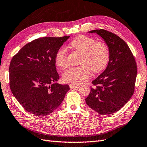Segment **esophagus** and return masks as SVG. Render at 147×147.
<instances>
[{
    "mask_svg": "<svg viewBox=\"0 0 147 147\" xmlns=\"http://www.w3.org/2000/svg\"><path fill=\"white\" fill-rule=\"evenodd\" d=\"M79 85H76V84H69V87L70 89H74V88L78 87Z\"/></svg>",
    "mask_w": 147,
    "mask_h": 147,
    "instance_id": "obj_1",
    "label": "esophagus"
}]
</instances>
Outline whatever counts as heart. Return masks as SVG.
<instances>
[{"label": "heart", "instance_id": "obj_1", "mask_svg": "<svg viewBox=\"0 0 147 147\" xmlns=\"http://www.w3.org/2000/svg\"><path fill=\"white\" fill-rule=\"evenodd\" d=\"M74 49L82 53L81 66L71 67L63 74V79L67 83L79 84L84 82L90 76L91 69L94 73H100L106 68L110 58V51L104 42L86 36H80L71 42ZM56 65L60 68L67 66L66 50L61 48L57 50L55 57Z\"/></svg>", "mask_w": 147, "mask_h": 147}]
</instances>
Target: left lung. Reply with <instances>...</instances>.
Segmentation results:
<instances>
[{"mask_svg": "<svg viewBox=\"0 0 147 147\" xmlns=\"http://www.w3.org/2000/svg\"><path fill=\"white\" fill-rule=\"evenodd\" d=\"M97 33L110 51L106 69L92 81L86 102L92 110L102 115L119 111L132 96L137 74L136 62L127 44L118 36L105 29L88 32Z\"/></svg>", "mask_w": 147, "mask_h": 147, "instance_id": "8db88e82", "label": "left lung"}]
</instances>
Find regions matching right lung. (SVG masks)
Wrapping results in <instances>:
<instances>
[{"mask_svg": "<svg viewBox=\"0 0 147 147\" xmlns=\"http://www.w3.org/2000/svg\"><path fill=\"white\" fill-rule=\"evenodd\" d=\"M45 37L25 45L12 58L10 87L15 98L25 110L37 116L56 110L69 90L59 84L55 66L56 52L69 39Z\"/></svg>", "mask_w": 147, "mask_h": 147, "instance_id": "obj_1", "label": "right lung"}]
</instances>
